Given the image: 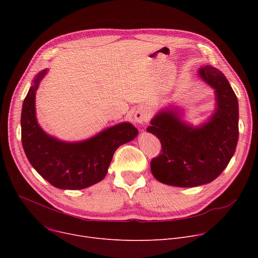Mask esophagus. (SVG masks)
<instances>
[{"mask_svg":"<svg viewBox=\"0 0 258 258\" xmlns=\"http://www.w3.org/2000/svg\"><path fill=\"white\" fill-rule=\"evenodd\" d=\"M134 119L137 122V123L143 124V123H145V122L148 121V119H150V113H148L145 108L141 107V108H139V110L136 111V113H135Z\"/></svg>","mask_w":258,"mask_h":258,"instance_id":"34e87169","label":"esophagus"}]
</instances>
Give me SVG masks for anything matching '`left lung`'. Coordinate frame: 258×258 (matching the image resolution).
I'll use <instances>...</instances> for the list:
<instances>
[{"mask_svg":"<svg viewBox=\"0 0 258 258\" xmlns=\"http://www.w3.org/2000/svg\"><path fill=\"white\" fill-rule=\"evenodd\" d=\"M199 76L215 91L216 108L204 124L194 127L179 113L159 112L147 132L160 140L161 154L151 162L154 177L177 187H196L212 182L231 160L238 140V102L226 76L205 66Z\"/></svg>","mask_w":258,"mask_h":258,"instance_id":"left-lung-1","label":"left lung"}]
</instances>
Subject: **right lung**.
<instances>
[{"label": "right lung", "mask_w": 258, "mask_h": 258, "mask_svg": "<svg viewBox=\"0 0 258 258\" xmlns=\"http://www.w3.org/2000/svg\"><path fill=\"white\" fill-rule=\"evenodd\" d=\"M47 69L39 72L24 100L22 144L32 167L51 185L78 190L100 182L117 148L138 135L130 122L108 127L88 140L63 142L46 134L35 116V93Z\"/></svg>", "instance_id": "add662e5"}]
</instances>
